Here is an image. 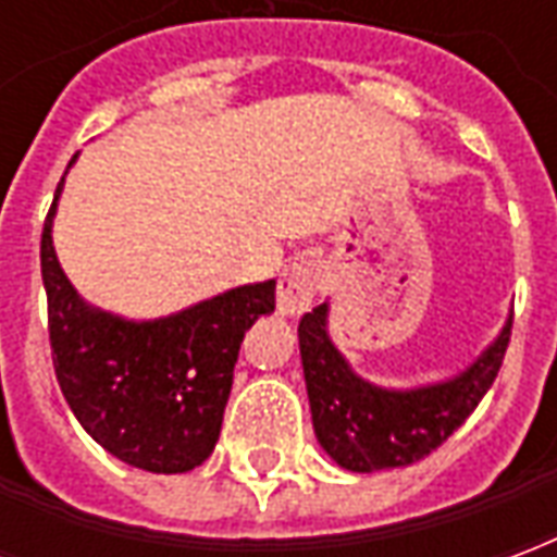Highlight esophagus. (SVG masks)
Here are the masks:
<instances>
[{"instance_id": "esophagus-1", "label": "esophagus", "mask_w": 557, "mask_h": 557, "mask_svg": "<svg viewBox=\"0 0 557 557\" xmlns=\"http://www.w3.org/2000/svg\"><path fill=\"white\" fill-rule=\"evenodd\" d=\"M322 262L310 259V256H298L295 262L283 268L277 283V310L280 315H301L304 310H310L315 292L322 286Z\"/></svg>"}]
</instances>
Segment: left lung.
I'll return each instance as SVG.
<instances>
[{
	"label": "left lung",
	"instance_id": "obj_1",
	"mask_svg": "<svg viewBox=\"0 0 557 557\" xmlns=\"http://www.w3.org/2000/svg\"><path fill=\"white\" fill-rule=\"evenodd\" d=\"M331 307L319 304L298 325L304 382L315 438L339 468L373 474L430 456L478 409L502 370L513 315L462 373L418 387H382L351 370L327 334Z\"/></svg>",
	"mask_w": 557,
	"mask_h": 557
}]
</instances>
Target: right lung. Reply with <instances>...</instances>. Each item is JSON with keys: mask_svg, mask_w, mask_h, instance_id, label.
Masks as SVG:
<instances>
[{"mask_svg": "<svg viewBox=\"0 0 557 557\" xmlns=\"http://www.w3.org/2000/svg\"><path fill=\"white\" fill-rule=\"evenodd\" d=\"M65 175L41 235L59 387L107 454L154 474H184L218 444L242 339L259 315L274 313L277 283L238 286L143 322L91 307L55 259L53 218Z\"/></svg>", "mask_w": 557, "mask_h": 557, "instance_id": "obj_1", "label": "right lung"}]
</instances>
